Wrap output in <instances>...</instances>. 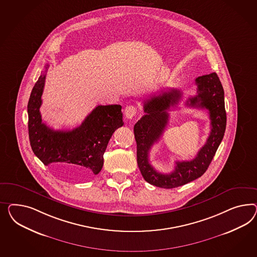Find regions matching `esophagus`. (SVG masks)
<instances>
[{
  "label": "esophagus",
  "mask_w": 257,
  "mask_h": 257,
  "mask_svg": "<svg viewBox=\"0 0 257 257\" xmlns=\"http://www.w3.org/2000/svg\"><path fill=\"white\" fill-rule=\"evenodd\" d=\"M137 112H138L137 107L134 106V105H127V106H125L124 115L125 117L128 118V119H132V118H135L136 115H137Z\"/></svg>",
  "instance_id": "obj_1"
}]
</instances>
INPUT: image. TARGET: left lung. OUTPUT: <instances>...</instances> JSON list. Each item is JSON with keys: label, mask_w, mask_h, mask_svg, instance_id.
<instances>
[{"label": "left lung", "mask_w": 257, "mask_h": 257, "mask_svg": "<svg viewBox=\"0 0 257 257\" xmlns=\"http://www.w3.org/2000/svg\"><path fill=\"white\" fill-rule=\"evenodd\" d=\"M197 95L189 98L188 105L208 109L210 118V134L207 142L191 161L176 162L173 172L160 173L149 162L150 150L159 140L168 122L167 110L181 100V91L171 89L162 91L144 100L146 113L135 124L134 134L137 141V157L140 172L147 182L157 187L171 189L184 185L201 177L208 169L222 142L226 127L224 92L216 73L198 76L195 79Z\"/></svg>", "instance_id": "obj_1"}]
</instances>
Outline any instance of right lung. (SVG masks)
I'll list each match as a JSON object with an SVG mask.
<instances>
[{"mask_svg": "<svg viewBox=\"0 0 257 257\" xmlns=\"http://www.w3.org/2000/svg\"><path fill=\"white\" fill-rule=\"evenodd\" d=\"M46 69L49 68L47 64ZM46 74L42 73L28 103L29 139L32 150L45 166L63 177L82 181L97 175L113 133L123 125L121 105H98L80 126L71 131H55L42 121L40 106Z\"/></svg>", "mask_w": 257, "mask_h": 257, "instance_id": "obj_1", "label": "right lung"}]
</instances>
